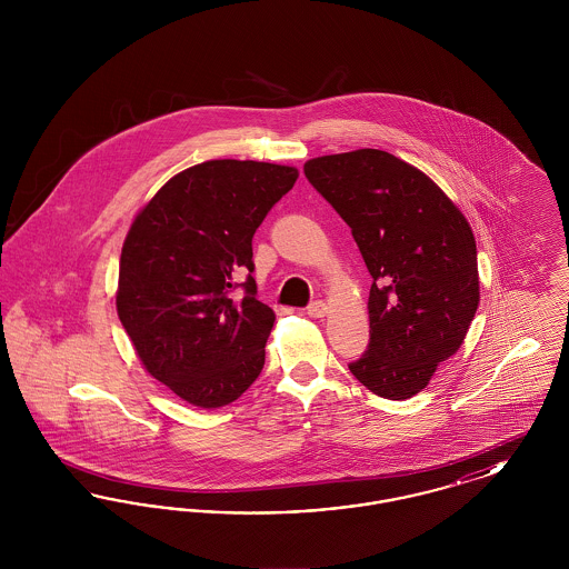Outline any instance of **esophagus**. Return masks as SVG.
Listing matches in <instances>:
<instances>
[{
  "instance_id": "esophagus-1",
  "label": "esophagus",
  "mask_w": 569,
  "mask_h": 569,
  "mask_svg": "<svg viewBox=\"0 0 569 569\" xmlns=\"http://www.w3.org/2000/svg\"><path fill=\"white\" fill-rule=\"evenodd\" d=\"M328 313V305L325 300H313L309 307H307V316L309 318H325Z\"/></svg>"
}]
</instances>
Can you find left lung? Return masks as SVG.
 <instances>
[{
  "mask_svg": "<svg viewBox=\"0 0 569 569\" xmlns=\"http://www.w3.org/2000/svg\"><path fill=\"white\" fill-rule=\"evenodd\" d=\"M305 177L352 228L373 277L371 341L350 371L378 397L411 399L459 352L476 316L471 226L422 170L379 149L313 158Z\"/></svg>",
  "mask_w": 569,
  "mask_h": 569,
  "instance_id": "1",
  "label": "left lung"
}]
</instances>
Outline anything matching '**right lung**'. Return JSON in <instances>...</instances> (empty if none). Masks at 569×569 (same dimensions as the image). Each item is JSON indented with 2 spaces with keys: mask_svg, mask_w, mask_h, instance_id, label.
Instances as JSON below:
<instances>
[{
  "mask_svg": "<svg viewBox=\"0 0 569 569\" xmlns=\"http://www.w3.org/2000/svg\"><path fill=\"white\" fill-rule=\"evenodd\" d=\"M297 179V168L279 163H196L128 230L119 320L142 367L190 406L237 401L264 367L274 313L256 298L251 239Z\"/></svg>",
  "mask_w": 569,
  "mask_h": 569,
  "instance_id": "right-lung-1",
  "label": "right lung"
}]
</instances>
